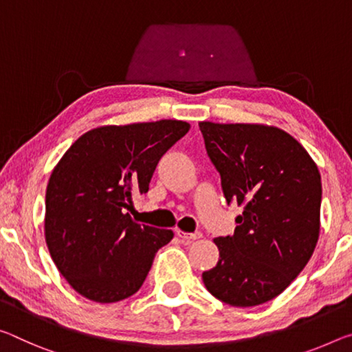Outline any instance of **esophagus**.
Listing matches in <instances>:
<instances>
[{
  "mask_svg": "<svg viewBox=\"0 0 352 352\" xmlns=\"http://www.w3.org/2000/svg\"><path fill=\"white\" fill-rule=\"evenodd\" d=\"M177 235L182 238V241H194V239L202 238V233H200V232H196V233H186V232L177 230Z\"/></svg>",
  "mask_w": 352,
  "mask_h": 352,
  "instance_id": "1",
  "label": "esophagus"
}]
</instances>
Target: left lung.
I'll return each mask as SVG.
<instances>
[{"label": "left lung", "mask_w": 352, "mask_h": 352, "mask_svg": "<svg viewBox=\"0 0 352 352\" xmlns=\"http://www.w3.org/2000/svg\"><path fill=\"white\" fill-rule=\"evenodd\" d=\"M228 204L243 205L232 236L214 238L219 261L202 274L233 307L278 296L309 263L320 236L321 175L307 150L280 128L199 122Z\"/></svg>", "instance_id": "obj_1"}]
</instances>
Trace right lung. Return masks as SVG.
<instances>
[{
  "label": "right lung",
  "instance_id": "obj_1",
  "mask_svg": "<svg viewBox=\"0 0 352 352\" xmlns=\"http://www.w3.org/2000/svg\"><path fill=\"white\" fill-rule=\"evenodd\" d=\"M189 131L182 120L100 126L72 144L50 177L45 239L70 287L91 300L130 298L152 267L158 249L174 238L141 226L126 213L146 194L156 164Z\"/></svg>",
  "mask_w": 352,
  "mask_h": 352
}]
</instances>
